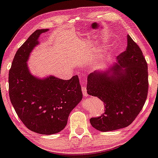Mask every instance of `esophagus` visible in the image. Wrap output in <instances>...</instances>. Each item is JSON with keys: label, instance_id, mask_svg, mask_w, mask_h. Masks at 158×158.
I'll list each match as a JSON object with an SVG mask.
<instances>
[{"label": "esophagus", "instance_id": "esophagus-1", "mask_svg": "<svg viewBox=\"0 0 158 158\" xmlns=\"http://www.w3.org/2000/svg\"><path fill=\"white\" fill-rule=\"evenodd\" d=\"M82 94H83V96L87 97L88 96V94L87 92V89L85 87L84 85H82Z\"/></svg>", "mask_w": 158, "mask_h": 158}]
</instances>
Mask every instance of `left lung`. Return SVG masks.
Here are the masks:
<instances>
[{
    "label": "left lung",
    "instance_id": "left-lung-1",
    "mask_svg": "<svg viewBox=\"0 0 158 158\" xmlns=\"http://www.w3.org/2000/svg\"><path fill=\"white\" fill-rule=\"evenodd\" d=\"M148 89V67L140 48L129 35L127 49L109 68L87 77V94L104 102L105 113L91 118L90 123L100 131L127 127L143 107Z\"/></svg>",
    "mask_w": 158,
    "mask_h": 158
}]
</instances>
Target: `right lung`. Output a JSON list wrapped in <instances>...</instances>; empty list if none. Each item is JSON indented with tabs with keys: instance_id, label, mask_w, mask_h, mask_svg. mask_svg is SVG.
<instances>
[{
	"instance_id": "add662e5",
	"label": "right lung",
	"mask_w": 158,
	"mask_h": 158,
	"mask_svg": "<svg viewBox=\"0 0 158 158\" xmlns=\"http://www.w3.org/2000/svg\"><path fill=\"white\" fill-rule=\"evenodd\" d=\"M49 31L38 29L18 49L9 72L11 102L23 124L32 131L55 134L66 127L71 111L82 99L78 76L62 80L32 75L27 62L38 38Z\"/></svg>"
}]
</instances>
